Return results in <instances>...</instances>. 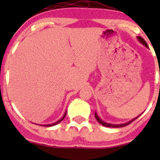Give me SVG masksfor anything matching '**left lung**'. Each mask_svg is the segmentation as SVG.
Masks as SVG:
<instances>
[{
	"mask_svg": "<svg viewBox=\"0 0 160 160\" xmlns=\"http://www.w3.org/2000/svg\"><path fill=\"white\" fill-rule=\"evenodd\" d=\"M137 38H138V41H139L140 42L142 43V44H143L145 46H146V47L148 48L147 43H146V42L145 41V40L143 39V38H142V37L138 36V37H137ZM140 115H141V114H140ZM138 116H139V115H138ZM138 117L135 118H133V119H132V120L129 121V122H126V123H125V124H120V125H114V124H109V123H107V122H104V121H102L101 118H100L99 117H98V114H97V113H95V118H96L97 121H98V122H99L100 124H101V125H104V126H105V127H109V128H122V127L126 126V125H129L130 123H132V122H133V121H135V119L138 118Z\"/></svg>",
	"mask_w": 160,
	"mask_h": 160,
	"instance_id": "obj_1",
	"label": "left lung"
}]
</instances>
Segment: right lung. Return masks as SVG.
<instances>
[{"mask_svg": "<svg viewBox=\"0 0 160 160\" xmlns=\"http://www.w3.org/2000/svg\"><path fill=\"white\" fill-rule=\"evenodd\" d=\"M66 114H67V111H66V112H65V114H64L63 117H62V118H61V119H59V120L58 121V122H55V123H53V124H50V125H43V126H46V127H50V126H53V125H57V124H59V122H62V121L63 120V119H64V118L66 117Z\"/></svg>", "mask_w": 160, "mask_h": 160, "instance_id": "obj_1", "label": "right lung"}]
</instances>
